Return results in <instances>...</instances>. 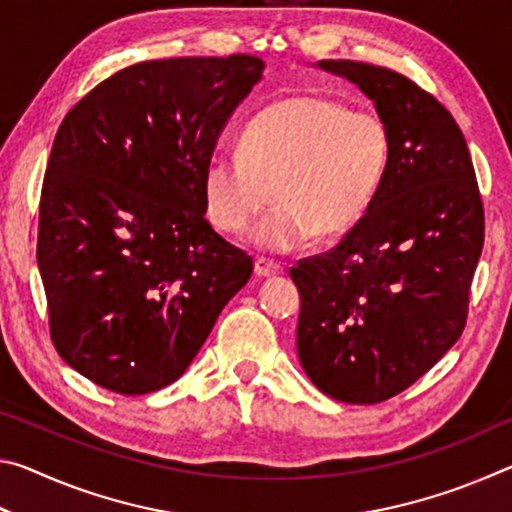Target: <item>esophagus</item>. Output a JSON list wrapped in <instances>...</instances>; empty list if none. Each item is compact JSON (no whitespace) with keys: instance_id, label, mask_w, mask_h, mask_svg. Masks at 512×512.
Segmentation results:
<instances>
[{"instance_id":"34e87169","label":"esophagus","mask_w":512,"mask_h":512,"mask_svg":"<svg viewBox=\"0 0 512 512\" xmlns=\"http://www.w3.org/2000/svg\"><path fill=\"white\" fill-rule=\"evenodd\" d=\"M282 266L273 262V259L266 257H255V275L259 277H271V275H280Z\"/></svg>"}]
</instances>
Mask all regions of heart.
I'll use <instances>...</instances> for the list:
<instances>
[{
  "label": "heart",
  "instance_id": "b5f03b06",
  "mask_svg": "<svg viewBox=\"0 0 512 512\" xmlns=\"http://www.w3.org/2000/svg\"><path fill=\"white\" fill-rule=\"evenodd\" d=\"M391 128L375 112L320 94L275 101L248 121L239 153H212L203 167V210L223 235H241L291 253L352 230L375 203L391 167Z\"/></svg>",
  "mask_w": 512,
  "mask_h": 512
}]
</instances>
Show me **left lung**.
<instances>
[{"label":"left lung","mask_w":512,"mask_h":512,"mask_svg":"<svg viewBox=\"0 0 512 512\" xmlns=\"http://www.w3.org/2000/svg\"><path fill=\"white\" fill-rule=\"evenodd\" d=\"M375 101L391 167L339 246L291 268L298 357L325 395L379 404L402 393L463 334L483 248V203L456 119L420 85L357 60H318Z\"/></svg>","instance_id":"obj_1"}]
</instances>
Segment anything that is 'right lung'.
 I'll use <instances>...</instances> for the list:
<instances>
[{"mask_svg": "<svg viewBox=\"0 0 512 512\" xmlns=\"http://www.w3.org/2000/svg\"><path fill=\"white\" fill-rule=\"evenodd\" d=\"M264 72L248 54L146 60L60 124L40 194L38 268L60 357L144 395L189 368L253 259L216 235L203 167Z\"/></svg>", "mask_w": 512, "mask_h": 512, "instance_id": "right-lung-1", "label": "right lung"}]
</instances>
